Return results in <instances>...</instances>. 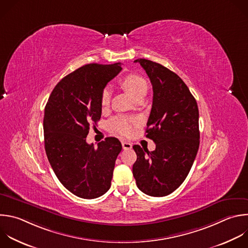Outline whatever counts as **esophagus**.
Returning <instances> with one entry per match:
<instances>
[{
  "instance_id": "34e87169",
  "label": "esophagus",
  "mask_w": 248,
  "mask_h": 248,
  "mask_svg": "<svg viewBox=\"0 0 248 248\" xmlns=\"http://www.w3.org/2000/svg\"><path fill=\"white\" fill-rule=\"evenodd\" d=\"M122 146H123V149H124V150H128V149L132 148V144L129 142H125V141L122 142Z\"/></svg>"
}]
</instances>
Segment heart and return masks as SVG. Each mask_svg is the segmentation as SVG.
<instances>
[{
    "mask_svg": "<svg viewBox=\"0 0 248 248\" xmlns=\"http://www.w3.org/2000/svg\"><path fill=\"white\" fill-rule=\"evenodd\" d=\"M122 84L124 88L128 92V93L135 99L147 92V81L144 78H142L139 75L136 74H130L125 76L123 78ZM111 99V89L109 87H106L100 96V104L103 109L107 108ZM137 121L134 118L131 117H125V116H117L113 118L109 122V127L112 131L117 132L123 136H128L132 133L133 126L136 124Z\"/></svg>",
    "mask_w": 248,
    "mask_h": 248,
    "instance_id": "b5f03b06",
    "label": "heart"
}]
</instances>
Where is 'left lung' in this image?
Wrapping results in <instances>:
<instances>
[{
  "label": "left lung",
  "mask_w": 248,
  "mask_h": 248,
  "mask_svg": "<svg viewBox=\"0 0 248 248\" xmlns=\"http://www.w3.org/2000/svg\"><path fill=\"white\" fill-rule=\"evenodd\" d=\"M153 86V105L146 137L155 143L149 152L133 149L137 159L132 173L138 189L152 197L174 192L186 179L200 146L199 108L182 78L156 62L140 58Z\"/></svg>",
  "instance_id": "obj_1"
}]
</instances>
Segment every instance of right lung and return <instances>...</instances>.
<instances>
[{
	"label": "right lung",
	"instance_id": "1",
	"mask_svg": "<svg viewBox=\"0 0 248 248\" xmlns=\"http://www.w3.org/2000/svg\"><path fill=\"white\" fill-rule=\"evenodd\" d=\"M122 71L121 63H91L63 78L45 108V149L61 184L81 199H96L111 187L113 170L122 144L107 137L87 143L92 122L101 118V93Z\"/></svg>",
	"mask_w": 248,
	"mask_h": 248
}]
</instances>
